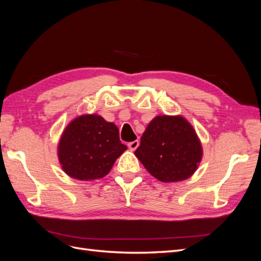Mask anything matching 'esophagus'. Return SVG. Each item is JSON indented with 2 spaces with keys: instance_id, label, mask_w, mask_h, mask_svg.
<instances>
[{
  "instance_id": "1",
  "label": "esophagus",
  "mask_w": 261,
  "mask_h": 261,
  "mask_svg": "<svg viewBox=\"0 0 261 261\" xmlns=\"http://www.w3.org/2000/svg\"><path fill=\"white\" fill-rule=\"evenodd\" d=\"M138 146H139V140H134V141H132V143L128 144V148L130 150H133V151L134 150H136Z\"/></svg>"
}]
</instances>
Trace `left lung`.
<instances>
[{
    "label": "left lung",
    "mask_w": 261,
    "mask_h": 261,
    "mask_svg": "<svg viewBox=\"0 0 261 261\" xmlns=\"http://www.w3.org/2000/svg\"><path fill=\"white\" fill-rule=\"evenodd\" d=\"M147 171L161 181L184 180L194 174L202 150L192 125L181 116H156L135 151Z\"/></svg>",
    "instance_id": "obj_1"
}]
</instances>
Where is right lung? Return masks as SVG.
<instances>
[{"label":"right lung","mask_w":261,"mask_h":261,"mask_svg":"<svg viewBox=\"0 0 261 261\" xmlns=\"http://www.w3.org/2000/svg\"><path fill=\"white\" fill-rule=\"evenodd\" d=\"M127 149L118 128L96 114L70 122L59 144V159L66 174L88 180L106 176L115 160Z\"/></svg>","instance_id":"1"}]
</instances>
